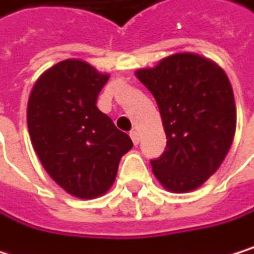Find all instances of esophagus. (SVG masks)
Segmentation results:
<instances>
[{"label":"esophagus","instance_id":"1","mask_svg":"<svg viewBox=\"0 0 254 254\" xmlns=\"http://www.w3.org/2000/svg\"><path fill=\"white\" fill-rule=\"evenodd\" d=\"M129 135H131V138H132V143L137 146V144L140 143V134H138L137 131H131V132H129Z\"/></svg>","mask_w":254,"mask_h":254}]
</instances>
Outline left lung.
<instances>
[{"label": "left lung", "mask_w": 254, "mask_h": 254, "mask_svg": "<svg viewBox=\"0 0 254 254\" xmlns=\"http://www.w3.org/2000/svg\"><path fill=\"white\" fill-rule=\"evenodd\" d=\"M155 96L167 134V147L150 165L173 192H189L213 176L228 155L237 110L225 71L207 58L176 53L155 68L137 71Z\"/></svg>", "instance_id": "8db88e82"}]
</instances>
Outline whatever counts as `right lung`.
I'll list each match as a JSON object with an SVG mask.
<instances>
[{
	"label": "right lung",
	"mask_w": 254,
	"mask_h": 254,
	"mask_svg": "<svg viewBox=\"0 0 254 254\" xmlns=\"http://www.w3.org/2000/svg\"><path fill=\"white\" fill-rule=\"evenodd\" d=\"M108 81L83 61L66 59L47 69L28 101V129L49 176L68 193L92 199L105 193L132 140L98 110Z\"/></svg>",
	"instance_id": "obj_1"
}]
</instances>
